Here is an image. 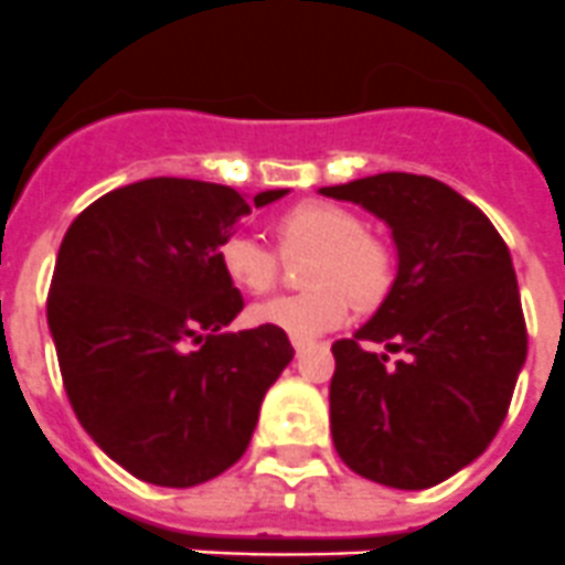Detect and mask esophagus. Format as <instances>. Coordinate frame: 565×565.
<instances>
[{
	"instance_id": "obj_1",
	"label": "esophagus",
	"mask_w": 565,
	"mask_h": 565,
	"mask_svg": "<svg viewBox=\"0 0 565 565\" xmlns=\"http://www.w3.org/2000/svg\"><path fill=\"white\" fill-rule=\"evenodd\" d=\"M291 342H294V351H297V356L308 348V342H299V339H291Z\"/></svg>"
}]
</instances>
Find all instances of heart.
<instances>
[{"label": "heart", "mask_w": 565, "mask_h": 565, "mask_svg": "<svg viewBox=\"0 0 565 565\" xmlns=\"http://www.w3.org/2000/svg\"><path fill=\"white\" fill-rule=\"evenodd\" d=\"M274 234L282 252H317L308 279L319 288L248 308V326L277 328L299 342H311L348 322V292L359 308H373L391 291V252L371 234H364V223L356 214L337 203H299L279 214ZM217 263L228 282L239 291L266 294L277 282V254L248 234H232L223 239L217 248Z\"/></svg>", "instance_id": "heart-1"}]
</instances>
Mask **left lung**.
Returning a JSON list of instances; mask_svg holds the SVG:
<instances>
[{
  "mask_svg": "<svg viewBox=\"0 0 565 565\" xmlns=\"http://www.w3.org/2000/svg\"><path fill=\"white\" fill-rule=\"evenodd\" d=\"M319 194L376 214L398 257L376 313L331 348L333 447L384 487H436L495 438L526 362L509 248L481 209L427 174L382 172ZM387 352L405 356L387 363Z\"/></svg>",
  "mask_w": 565,
  "mask_h": 565,
  "instance_id": "1",
  "label": "left lung"
}]
</instances>
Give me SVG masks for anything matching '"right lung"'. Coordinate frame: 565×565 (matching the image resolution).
I'll list each match as a JSON object with an SVG mask.
<instances>
[{"instance_id": "1", "label": "right lung", "mask_w": 565, "mask_h": 565, "mask_svg": "<svg viewBox=\"0 0 565 565\" xmlns=\"http://www.w3.org/2000/svg\"><path fill=\"white\" fill-rule=\"evenodd\" d=\"M189 178H147L89 203L67 228L47 326L89 438L141 481L198 487L246 452L259 404L294 359L277 328L226 331L243 297L217 248L252 206Z\"/></svg>"}]
</instances>
